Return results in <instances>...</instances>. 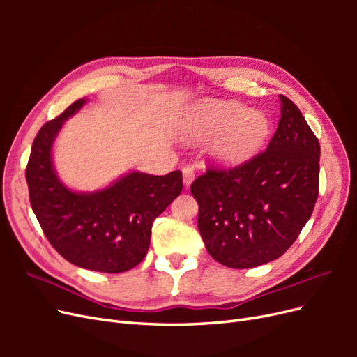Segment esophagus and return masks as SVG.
I'll return each mask as SVG.
<instances>
[{
  "mask_svg": "<svg viewBox=\"0 0 357 357\" xmlns=\"http://www.w3.org/2000/svg\"><path fill=\"white\" fill-rule=\"evenodd\" d=\"M193 180H195V171H193V168L192 167L183 168V183H185V186L189 188Z\"/></svg>",
  "mask_w": 357,
  "mask_h": 357,
  "instance_id": "1",
  "label": "esophagus"
}]
</instances>
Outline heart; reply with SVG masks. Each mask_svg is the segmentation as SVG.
Wrapping results in <instances>:
<instances>
[{"instance_id":"1","label":"heart","mask_w":357,"mask_h":357,"mask_svg":"<svg viewBox=\"0 0 357 357\" xmlns=\"http://www.w3.org/2000/svg\"><path fill=\"white\" fill-rule=\"evenodd\" d=\"M181 128L190 142L219 134L211 147L213 158L225 167H238L264 149L271 134V121L265 112L245 110L236 101H207L189 113Z\"/></svg>"}]
</instances>
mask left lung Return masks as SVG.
<instances>
[{"mask_svg":"<svg viewBox=\"0 0 357 357\" xmlns=\"http://www.w3.org/2000/svg\"><path fill=\"white\" fill-rule=\"evenodd\" d=\"M280 102L282 117L265 152L232 169L208 168L190 186L207 252L228 268L278 259L314 210L319 139L294 102L284 95Z\"/></svg>","mask_w":357,"mask_h":357,"instance_id":"1","label":"left lung"}]
</instances>
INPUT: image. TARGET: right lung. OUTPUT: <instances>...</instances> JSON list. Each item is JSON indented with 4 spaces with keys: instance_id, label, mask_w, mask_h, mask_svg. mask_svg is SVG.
<instances>
[{
    "instance_id": "right-lung-1",
    "label": "right lung",
    "mask_w": 357,
    "mask_h": 357,
    "mask_svg": "<svg viewBox=\"0 0 357 357\" xmlns=\"http://www.w3.org/2000/svg\"><path fill=\"white\" fill-rule=\"evenodd\" d=\"M84 104V98L73 102L34 138L25 172L31 207L49 243L68 262L125 273L143 261L155 219L180 195L181 171L167 176L131 171L100 190L68 189L56 176L52 147L63 122Z\"/></svg>"
}]
</instances>
